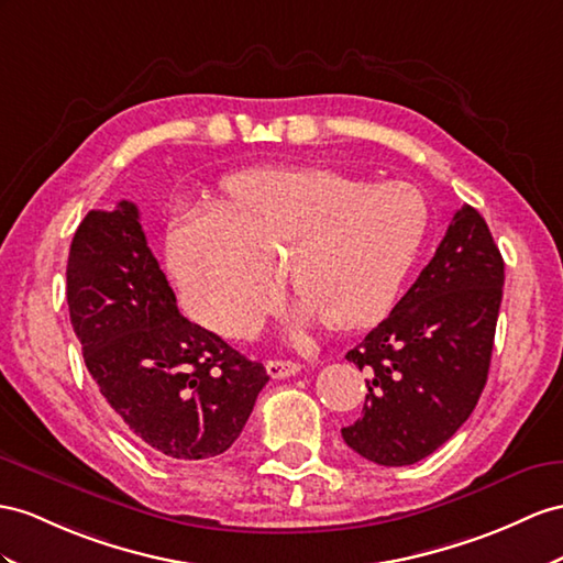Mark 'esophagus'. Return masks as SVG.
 <instances>
[{"label": "esophagus", "mask_w": 563, "mask_h": 563, "mask_svg": "<svg viewBox=\"0 0 563 563\" xmlns=\"http://www.w3.org/2000/svg\"><path fill=\"white\" fill-rule=\"evenodd\" d=\"M266 371L271 378H290V376H297V373L301 371V364L292 362V358H271V362L266 364Z\"/></svg>", "instance_id": "1"}]
</instances>
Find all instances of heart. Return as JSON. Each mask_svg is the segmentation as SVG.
<instances>
[{
	"mask_svg": "<svg viewBox=\"0 0 563 563\" xmlns=\"http://www.w3.org/2000/svg\"><path fill=\"white\" fill-rule=\"evenodd\" d=\"M428 201L401 180L368 185L328 166L254 168L223 207L178 216L168 256L187 309L230 340L276 305L280 268L299 301L290 328H364L390 309L428 233Z\"/></svg>",
	"mask_w": 563,
	"mask_h": 563,
	"instance_id": "1",
	"label": "heart"
}]
</instances>
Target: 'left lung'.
Listing matches in <instances>:
<instances>
[{
  "label": "left lung",
  "instance_id": "left-lung-1",
  "mask_svg": "<svg viewBox=\"0 0 563 563\" xmlns=\"http://www.w3.org/2000/svg\"><path fill=\"white\" fill-rule=\"evenodd\" d=\"M501 285L493 233L464 205L390 316L347 352L368 373L362 419L342 428L356 454L409 466L464 426L487 380Z\"/></svg>",
  "mask_w": 563,
  "mask_h": 563
}]
</instances>
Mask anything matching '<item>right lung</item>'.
I'll use <instances>...</instances> for the list:
<instances>
[{"instance_id": "obj_1", "label": "right lung", "mask_w": 563, "mask_h": 563, "mask_svg": "<svg viewBox=\"0 0 563 563\" xmlns=\"http://www.w3.org/2000/svg\"><path fill=\"white\" fill-rule=\"evenodd\" d=\"M66 299L85 366L135 440L195 461L240 438L266 368L178 311L133 201L85 216L70 242Z\"/></svg>"}]
</instances>
